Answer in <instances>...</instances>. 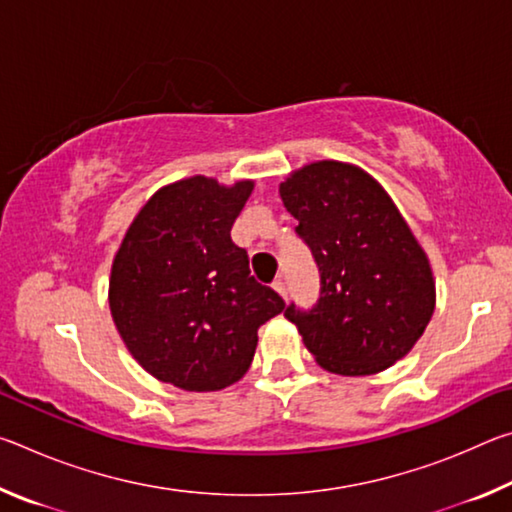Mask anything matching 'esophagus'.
Instances as JSON below:
<instances>
[{"label":"esophagus","mask_w":512,"mask_h":512,"mask_svg":"<svg viewBox=\"0 0 512 512\" xmlns=\"http://www.w3.org/2000/svg\"><path fill=\"white\" fill-rule=\"evenodd\" d=\"M273 289H275L277 293H280L282 298H287V282H284L282 277H277V280L273 282Z\"/></svg>","instance_id":"1"}]
</instances>
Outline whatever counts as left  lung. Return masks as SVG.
Returning a JSON list of instances; mask_svg holds the SVG:
<instances>
[{
	"instance_id": "8db88e82",
	"label": "left lung",
	"mask_w": 512,
	"mask_h": 512,
	"mask_svg": "<svg viewBox=\"0 0 512 512\" xmlns=\"http://www.w3.org/2000/svg\"><path fill=\"white\" fill-rule=\"evenodd\" d=\"M282 203L320 273L316 305L284 309L307 350L336 375L386 370L420 339L436 307L429 259L391 196L352 164L291 173Z\"/></svg>"
}]
</instances>
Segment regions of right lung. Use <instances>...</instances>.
Wrapping results in <instances>:
<instances>
[{"instance_id":"right-lung-1","label":"right lung","mask_w":512,"mask_h":512,"mask_svg":"<svg viewBox=\"0 0 512 512\" xmlns=\"http://www.w3.org/2000/svg\"><path fill=\"white\" fill-rule=\"evenodd\" d=\"M253 183L194 176L142 207L112 262L110 311L140 366L185 391H221L246 375L257 329L284 300L259 284L230 239Z\"/></svg>"}]
</instances>
